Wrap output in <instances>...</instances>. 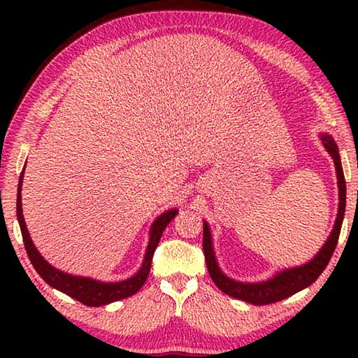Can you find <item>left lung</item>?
Instances as JSON below:
<instances>
[{"label":"left lung","mask_w":358,"mask_h":358,"mask_svg":"<svg viewBox=\"0 0 358 358\" xmlns=\"http://www.w3.org/2000/svg\"><path fill=\"white\" fill-rule=\"evenodd\" d=\"M324 147L329 151L330 156L335 161L336 175H338V187H339V208L335 227H333L331 234L327 243L324 245L322 250L317 252V256L314 257L311 262H308L296 268L284 270L281 273H278L273 280H268L265 282H256V284H246L238 282L222 275L220 266L216 264L213 246H211V235L208 224H203V254H205V262L208 266V273L211 280L220 287L224 294H227L234 299L243 300L252 305H270V303L281 301L287 296L300 292L301 289H305L317 280L319 275L325 270V266L329 265L330 259L335 251L339 232H341V224L344 217V210H346V180H344L341 161H339V153L335 141L330 136H322Z\"/></svg>","instance_id":"8db88e82"}]
</instances>
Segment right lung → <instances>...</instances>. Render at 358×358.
Instances as JSON below:
<instances>
[{
  "label": "right lung",
  "instance_id": "right-lung-1",
  "mask_svg": "<svg viewBox=\"0 0 358 358\" xmlns=\"http://www.w3.org/2000/svg\"><path fill=\"white\" fill-rule=\"evenodd\" d=\"M22 180H23V172L20 173L19 189H17V220H19V224H20L23 245H25L28 257L31 260L34 270L38 271L39 276L48 284V286H52L53 289L59 290V292L72 296V299H76L77 301H80L87 306H102V305H108V303L112 301L123 300L126 296L134 295L137 290L143 286L148 278L151 260H153V254L156 251L157 243H159L161 235L167 227V224L171 222L175 217V215L178 213L177 210L166 211V213H162L153 222V226H151L150 243L147 248V252H145L143 264L137 275L129 278V280L120 281V282H101V281L92 280V278H80V276H72L68 273H63V271L53 268L50 264L45 262L44 257L38 252L36 246L33 245L31 237H29L25 220H23V215H22V194H20Z\"/></svg>",
  "mask_w": 358,
  "mask_h": 358
}]
</instances>
